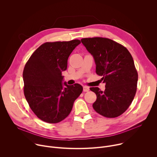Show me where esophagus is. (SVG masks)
<instances>
[{
  "mask_svg": "<svg viewBox=\"0 0 157 157\" xmlns=\"http://www.w3.org/2000/svg\"><path fill=\"white\" fill-rule=\"evenodd\" d=\"M83 91L84 92H87L89 91V87L87 86H83Z\"/></svg>",
  "mask_w": 157,
  "mask_h": 157,
  "instance_id": "obj_1",
  "label": "esophagus"
}]
</instances>
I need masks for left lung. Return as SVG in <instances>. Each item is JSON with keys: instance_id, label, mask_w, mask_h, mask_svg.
Returning <instances> with one entry per match:
<instances>
[{"instance_id": "8db88e82", "label": "left lung", "mask_w": 157, "mask_h": 157, "mask_svg": "<svg viewBox=\"0 0 157 157\" xmlns=\"http://www.w3.org/2000/svg\"><path fill=\"white\" fill-rule=\"evenodd\" d=\"M96 65V73L102 76L105 91L91 87L97 99L93 104L100 115L114 118L128 108L137 91L138 73L133 58L122 44L109 38H85L81 40Z\"/></svg>"}]
</instances>
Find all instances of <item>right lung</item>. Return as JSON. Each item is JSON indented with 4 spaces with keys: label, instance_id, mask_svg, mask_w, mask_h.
Instances as JSON below:
<instances>
[{
    "label": "right lung",
    "instance_id": "right-lung-1",
    "mask_svg": "<svg viewBox=\"0 0 157 157\" xmlns=\"http://www.w3.org/2000/svg\"><path fill=\"white\" fill-rule=\"evenodd\" d=\"M80 43L79 40L46 42L25 64L24 95L34 114L44 122L58 123L68 117L82 92V86L78 83L63 84L61 74L67 69L70 54Z\"/></svg>",
    "mask_w": 157,
    "mask_h": 157
}]
</instances>
